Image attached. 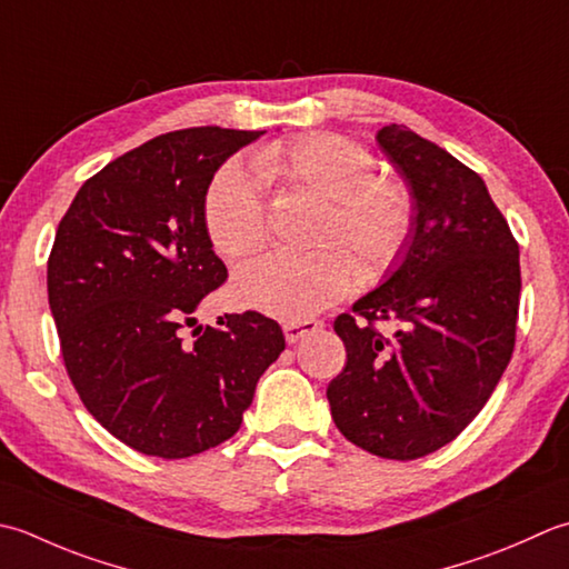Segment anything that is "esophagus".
<instances>
[{"instance_id": "1", "label": "esophagus", "mask_w": 569, "mask_h": 569, "mask_svg": "<svg viewBox=\"0 0 569 569\" xmlns=\"http://www.w3.org/2000/svg\"><path fill=\"white\" fill-rule=\"evenodd\" d=\"M318 328H322V322H318V320H288V322H283V336H286L288 345H293L303 336H308V332H313Z\"/></svg>"}]
</instances>
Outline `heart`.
<instances>
[{"label":"heart","mask_w":569,"mask_h":569,"mask_svg":"<svg viewBox=\"0 0 569 569\" xmlns=\"http://www.w3.org/2000/svg\"><path fill=\"white\" fill-rule=\"evenodd\" d=\"M253 164L266 182L300 187L328 199L318 241L340 239L355 253L362 276L377 278L395 263L411 229V197L397 177L370 172L372 154L360 142L332 132H308L266 144ZM204 227L214 249L231 261L263 247L261 187L241 162L229 160L211 177ZM355 278V261L336 243L308 253L273 251L241 266L231 296L263 316L303 320L338 303Z\"/></svg>","instance_id":"obj_1"}]
</instances>
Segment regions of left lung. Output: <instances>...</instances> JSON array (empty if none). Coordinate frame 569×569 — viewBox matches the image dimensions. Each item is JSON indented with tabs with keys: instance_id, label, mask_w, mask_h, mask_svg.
Masks as SVG:
<instances>
[{
	"instance_id": "obj_1",
	"label": "left lung",
	"mask_w": 569,
	"mask_h": 569,
	"mask_svg": "<svg viewBox=\"0 0 569 569\" xmlns=\"http://www.w3.org/2000/svg\"><path fill=\"white\" fill-rule=\"evenodd\" d=\"M377 144L411 197V229L385 281L336 318L348 350L328 385L355 447L411 461L447 447L493 395L516 345L518 243L486 182L407 126ZM389 319L396 330L373 328Z\"/></svg>"
}]
</instances>
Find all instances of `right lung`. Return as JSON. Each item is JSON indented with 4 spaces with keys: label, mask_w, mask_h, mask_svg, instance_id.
Returning <instances> with one entry per match:
<instances>
[{
    "label": "right lung",
    "mask_w": 569,
    "mask_h": 569,
    "mask_svg": "<svg viewBox=\"0 0 569 569\" xmlns=\"http://www.w3.org/2000/svg\"><path fill=\"white\" fill-rule=\"evenodd\" d=\"M261 136L207 126L144 142L78 189L56 231L47 283L66 370L98 425L140 453L187 459L231 439L286 348L253 310L182 338L227 278L207 187Z\"/></svg>",
    "instance_id": "add662e5"
}]
</instances>
